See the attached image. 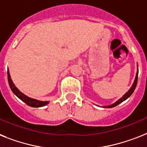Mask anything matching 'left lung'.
<instances>
[{"label":"left lung","instance_id":"obj_1","mask_svg":"<svg viewBox=\"0 0 147 147\" xmlns=\"http://www.w3.org/2000/svg\"><path fill=\"white\" fill-rule=\"evenodd\" d=\"M138 71L137 72V74H136V77H135V80H134V83H133V85H132L131 88L129 89V90L128 91V92H126L125 94L123 95V97L122 98H121L119 99V100H118L117 101H116V103H114L113 104H111V105H110V106H107V107H107V108H111V107H114L117 106L118 104H119L120 103L123 102L124 100H125L127 98H128L129 97L131 96L132 94V93L134 92V89H135V88H136V86H137V83H138Z\"/></svg>","mask_w":147,"mask_h":147}]
</instances>
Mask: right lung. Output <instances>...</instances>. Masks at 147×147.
<instances>
[{"instance_id":"add662e5","label":"right lung","mask_w":147,"mask_h":147,"mask_svg":"<svg viewBox=\"0 0 147 147\" xmlns=\"http://www.w3.org/2000/svg\"><path fill=\"white\" fill-rule=\"evenodd\" d=\"M7 78H8V82H9V87H10L11 90L14 94L16 95L18 98L22 100V101L25 103V104L28 105L30 107H43L45 105L48 104V101H40V100H35V99H32L31 98H28L26 95H25L24 94L20 92V91L16 88V87L14 86L13 81L10 79V75H9V71H7Z\"/></svg>"}]
</instances>
